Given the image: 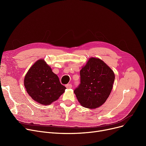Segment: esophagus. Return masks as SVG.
<instances>
[{
  "label": "esophagus",
  "instance_id": "obj_1",
  "mask_svg": "<svg viewBox=\"0 0 146 146\" xmlns=\"http://www.w3.org/2000/svg\"><path fill=\"white\" fill-rule=\"evenodd\" d=\"M66 87L68 89H70L72 88V84H67V85H66Z\"/></svg>",
  "mask_w": 146,
  "mask_h": 146
}]
</instances>
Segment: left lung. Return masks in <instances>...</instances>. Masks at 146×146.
Listing matches in <instances>:
<instances>
[{"label":"left lung","mask_w":146,"mask_h":146,"mask_svg":"<svg viewBox=\"0 0 146 146\" xmlns=\"http://www.w3.org/2000/svg\"><path fill=\"white\" fill-rule=\"evenodd\" d=\"M80 83L75 94L85 108L94 109L103 105L109 97L115 80L111 68L99 58L92 57L80 72Z\"/></svg>","instance_id":"8db88e82"}]
</instances>
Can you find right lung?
Returning a JSON list of instances; mask_svg holds the SVG:
<instances>
[{"mask_svg":"<svg viewBox=\"0 0 146 146\" xmlns=\"http://www.w3.org/2000/svg\"><path fill=\"white\" fill-rule=\"evenodd\" d=\"M24 86L35 101L46 105L57 100L66 89L44 60H38L29 68L24 79Z\"/></svg>","mask_w":146,"mask_h":146,"instance_id":"obj_1","label":"right lung"}]
</instances>
